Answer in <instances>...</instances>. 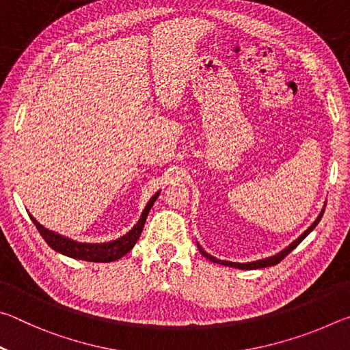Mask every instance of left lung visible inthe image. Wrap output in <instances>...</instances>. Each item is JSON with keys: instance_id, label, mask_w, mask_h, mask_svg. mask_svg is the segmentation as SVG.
I'll list each match as a JSON object with an SVG mask.
<instances>
[{"instance_id": "1", "label": "left lung", "mask_w": 350, "mask_h": 350, "mask_svg": "<svg viewBox=\"0 0 350 350\" xmlns=\"http://www.w3.org/2000/svg\"><path fill=\"white\" fill-rule=\"evenodd\" d=\"M323 213H324V210L319 213V216L317 217V221L313 222L309 228L306 230V232L299 236L298 239L296 241H293L292 244H290L287 248H284V250L281 252V253H278V254H275V256H270V258H265V259H260V260H254V262H247V264H239V262H228V260H221V259H216V258H213L211 254H208V253H205L202 248H200V245H198L199 247V252L204 254V256L206 258V259H210L211 262H217V264H222V265H228V267H234V269H241V270H254V269H264V267H271V265H276V264H280L281 260L287 256V254L293 250V248H296L298 247L301 242H303V239L306 238L307 234H309L313 228L317 227L318 225V222L321 221V217H323Z\"/></svg>"}]
</instances>
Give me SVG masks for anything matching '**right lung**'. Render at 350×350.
<instances>
[{
	"label": "right lung",
	"instance_id": "obj_1",
	"mask_svg": "<svg viewBox=\"0 0 350 350\" xmlns=\"http://www.w3.org/2000/svg\"><path fill=\"white\" fill-rule=\"evenodd\" d=\"M157 198H159V193L154 194V196L150 199V202L146 204L144 213H142L139 222L134 225L131 232L112 242H105V244H83V242H75L54 232H49V230L44 228L43 225H40L37 221H35L32 216L31 219L40 232V234L43 236V239L47 242V245L54 248L55 252L66 254V256L74 258V259L90 260V262H112V260H117L122 256H125V254L135 245V242H137V239L140 238L142 230H144L148 213H150L151 206L154 202H156Z\"/></svg>",
	"mask_w": 350,
	"mask_h": 350
}]
</instances>
